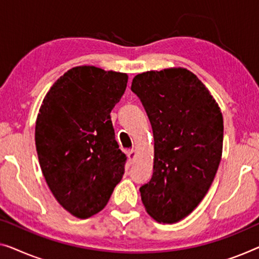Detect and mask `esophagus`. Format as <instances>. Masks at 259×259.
I'll list each match as a JSON object with an SVG mask.
<instances>
[{"instance_id": "1", "label": "esophagus", "mask_w": 259, "mask_h": 259, "mask_svg": "<svg viewBox=\"0 0 259 259\" xmlns=\"http://www.w3.org/2000/svg\"><path fill=\"white\" fill-rule=\"evenodd\" d=\"M126 156H128V159L130 163H133L135 158H136V151H135V150H130V151L126 152Z\"/></svg>"}]
</instances>
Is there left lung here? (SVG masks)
I'll use <instances>...</instances> for the list:
<instances>
[{
    "label": "left lung",
    "instance_id": "obj_1",
    "mask_svg": "<svg viewBox=\"0 0 259 259\" xmlns=\"http://www.w3.org/2000/svg\"><path fill=\"white\" fill-rule=\"evenodd\" d=\"M131 91L152 126L153 173L140 188L158 222H178L201 202L222 156L223 117L209 91L186 68L138 74Z\"/></svg>",
    "mask_w": 259,
    "mask_h": 259
}]
</instances>
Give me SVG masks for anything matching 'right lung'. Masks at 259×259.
Here are the masks:
<instances>
[{
	"instance_id": "1",
	"label": "right lung",
	"mask_w": 259,
	"mask_h": 259,
	"mask_svg": "<svg viewBox=\"0 0 259 259\" xmlns=\"http://www.w3.org/2000/svg\"><path fill=\"white\" fill-rule=\"evenodd\" d=\"M126 82L125 73L74 67L40 106L34 141L41 172L57 201L79 219L102 210L124 175L110 111Z\"/></svg>"
}]
</instances>
